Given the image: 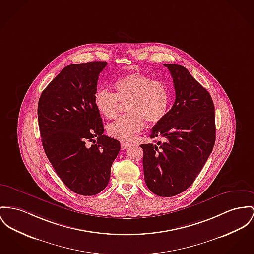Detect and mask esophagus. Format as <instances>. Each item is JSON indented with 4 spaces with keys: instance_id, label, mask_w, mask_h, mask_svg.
I'll list each match as a JSON object with an SVG mask.
<instances>
[{
    "instance_id": "34e87169",
    "label": "esophagus",
    "mask_w": 254,
    "mask_h": 254,
    "mask_svg": "<svg viewBox=\"0 0 254 254\" xmlns=\"http://www.w3.org/2000/svg\"><path fill=\"white\" fill-rule=\"evenodd\" d=\"M129 146H130V144L128 142H121V149L122 150H125Z\"/></svg>"
}]
</instances>
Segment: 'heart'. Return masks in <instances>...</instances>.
Here are the masks:
<instances>
[{
    "label": "heart",
    "instance_id": "obj_1",
    "mask_svg": "<svg viewBox=\"0 0 254 254\" xmlns=\"http://www.w3.org/2000/svg\"><path fill=\"white\" fill-rule=\"evenodd\" d=\"M119 101L127 102V115L107 127L108 134L120 140H131L144 126V119L157 123L166 117L170 104L168 85L141 73H131L115 82V92L98 88L93 97L96 110L103 118L114 119L118 115Z\"/></svg>",
    "mask_w": 254,
    "mask_h": 254
}]
</instances>
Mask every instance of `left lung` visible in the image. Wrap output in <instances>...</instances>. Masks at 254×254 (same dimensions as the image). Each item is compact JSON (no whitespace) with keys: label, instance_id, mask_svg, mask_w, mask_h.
I'll return each instance as SVG.
<instances>
[{"label":"left lung","instance_id":"1","mask_svg":"<svg viewBox=\"0 0 254 254\" xmlns=\"http://www.w3.org/2000/svg\"><path fill=\"white\" fill-rule=\"evenodd\" d=\"M173 79L175 102L141 144L144 180L153 193L170 197L186 190L200 173L216 140L215 106L210 93L187 70L165 64Z\"/></svg>","mask_w":254,"mask_h":254}]
</instances>
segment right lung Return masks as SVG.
Masks as SVG:
<instances>
[{
	"label": "right lung",
	"instance_id": "1",
	"mask_svg": "<svg viewBox=\"0 0 254 254\" xmlns=\"http://www.w3.org/2000/svg\"><path fill=\"white\" fill-rule=\"evenodd\" d=\"M106 65V62H90L65 66L38 101L45 154L65 186L82 195L97 194L107 187L120 150L119 140L103 135L101 117L93 102Z\"/></svg>",
	"mask_w": 254,
	"mask_h": 254
}]
</instances>
